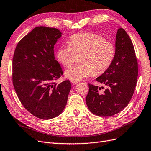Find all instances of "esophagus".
<instances>
[{
    "mask_svg": "<svg viewBox=\"0 0 151 151\" xmlns=\"http://www.w3.org/2000/svg\"><path fill=\"white\" fill-rule=\"evenodd\" d=\"M71 83L73 84H76L79 83V81H72Z\"/></svg>",
    "mask_w": 151,
    "mask_h": 151,
    "instance_id": "34e87169",
    "label": "esophagus"
}]
</instances>
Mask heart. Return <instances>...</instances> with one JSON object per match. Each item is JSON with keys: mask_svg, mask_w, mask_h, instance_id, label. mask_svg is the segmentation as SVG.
Listing matches in <instances>:
<instances>
[{"mask_svg": "<svg viewBox=\"0 0 151 151\" xmlns=\"http://www.w3.org/2000/svg\"><path fill=\"white\" fill-rule=\"evenodd\" d=\"M114 44L103 36L93 33L76 34L68 40V46H62L56 51V57L64 67H70L80 57L79 65L65 72L70 81H79L93 74H104L111 67L116 58Z\"/></svg>", "mask_w": 151, "mask_h": 151, "instance_id": "1", "label": "heart"}]
</instances>
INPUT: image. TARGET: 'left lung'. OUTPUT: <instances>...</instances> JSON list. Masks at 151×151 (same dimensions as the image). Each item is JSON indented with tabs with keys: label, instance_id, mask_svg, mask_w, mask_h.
Instances as JSON below:
<instances>
[{
	"label": "left lung",
	"instance_id": "8db88e82",
	"mask_svg": "<svg viewBox=\"0 0 151 151\" xmlns=\"http://www.w3.org/2000/svg\"><path fill=\"white\" fill-rule=\"evenodd\" d=\"M116 55L108 70L96 81L107 86L101 88L89 84L86 103L89 111L101 117L112 116L126 107L133 95L138 76V63L131 39L122 28L117 30ZM103 89V87H101Z\"/></svg>",
	"mask_w": 151,
	"mask_h": 151
}]
</instances>
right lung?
I'll use <instances>...</instances> for the list:
<instances>
[{
  "instance_id": "right-lung-1",
  "label": "right lung",
  "mask_w": 151,
  "mask_h": 151,
  "mask_svg": "<svg viewBox=\"0 0 151 151\" xmlns=\"http://www.w3.org/2000/svg\"><path fill=\"white\" fill-rule=\"evenodd\" d=\"M62 37L55 28L37 27L18 43L13 59V83L21 103L41 119L59 116L65 107L70 81L57 84L62 67L55 59L54 46Z\"/></svg>"
}]
</instances>
